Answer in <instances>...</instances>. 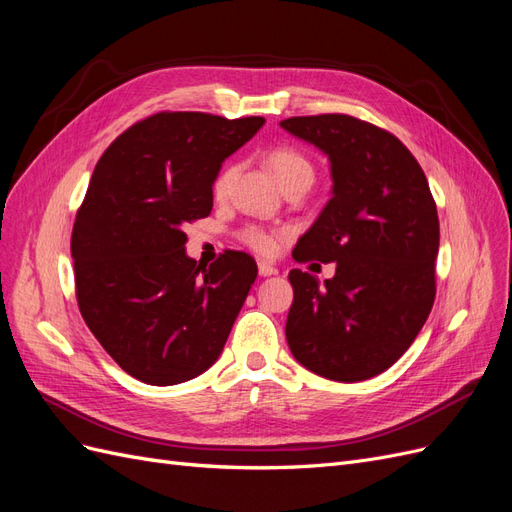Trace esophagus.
Returning <instances> with one entry per match:
<instances>
[{"instance_id":"1","label":"esophagus","mask_w":512,"mask_h":512,"mask_svg":"<svg viewBox=\"0 0 512 512\" xmlns=\"http://www.w3.org/2000/svg\"><path fill=\"white\" fill-rule=\"evenodd\" d=\"M258 273H260L262 277H269V275H277V269L271 265V262L260 260V262H258Z\"/></svg>"}]
</instances>
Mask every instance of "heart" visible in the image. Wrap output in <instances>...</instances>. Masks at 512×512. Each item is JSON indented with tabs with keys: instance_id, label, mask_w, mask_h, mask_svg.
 <instances>
[{
	"instance_id": "heart-1",
	"label": "heart",
	"mask_w": 512,
	"mask_h": 512,
	"mask_svg": "<svg viewBox=\"0 0 512 512\" xmlns=\"http://www.w3.org/2000/svg\"><path fill=\"white\" fill-rule=\"evenodd\" d=\"M269 166H271V170H273L275 179L282 183V188H288V185L301 183V181L312 185L314 175H316V173H314V164L309 162L301 151L292 149V147H280V149H275V151L271 153V156H269ZM235 175H237V166H226V168L222 170V173L218 175V179H215V183H213L215 196L224 198V196L228 194L230 185H232V179H235ZM241 239H243L247 245H250V247H254L256 252H262V254H271V252L275 250V245H277L273 232H267V230L256 228V226L245 228V230L241 232Z\"/></svg>"
}]
</instances>
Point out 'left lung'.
<instances>
[{"label": "left lung", "mask_w": 512, "mask_h": 512, "mask_svg": "<svg viewBox=\"0 0 512 512\" xmlns=\"http://www.w3.org/2000/svg\"><path fill=\"white\" fill-rule=\"evenodd\" d=\"M280 126L329 158L331 200L292 250L335 262L331 280L292 269L286 339L294 359L337 382H361L404 354L436 297L440 224L429 183L391 132L350 115Z\"/></svg>", "instance_id": "left-lung-1"}]
</instances>
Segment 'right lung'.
<instances>
[{
    "mask_svg": "<svg viewBox=\"0 0 512 512\" xmlns=\"http://www.w3.org/2000/svg\"><path fill=\"white\" fill-rule=\"evenodd\" d=\"M262 123L158 113L96 164L72 230L76 299L89 331L136 380L179 384L222 354L256 262L226 250L200 267L185 254L183 226L211 213L222 162Z\"/></svg>",
    "mask_w": 512,
    "mask_h": 512,
    "instance_id": "right-lung-1",
    "label": "right lung"
}]
</instances>
